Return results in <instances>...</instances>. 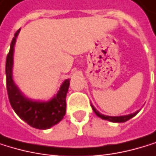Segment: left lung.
Segmentation results:
<instances>
[{"label": "left lung", "mask_w": 156, "mask_h": 156, "mask_svg": "<svg viewBox=\"0 0 156 156\" xmlns=\"http://www.w3.org/2000/svg\"><path fill=\"white\" fill-rule=\"evenodd\" d=\"M91 105V108H92V110H93V112L96 114V115L97 116H99V117H101L102 119H104V120H108V121H110V122H115V123H123V122H126V121H128L129 119H130V118H132L133 116H135L138 113H139V111H136L135 113H133V114H129V115H120V116H110V115H103V114H101L92 105Z\"/></svg>", "instance_id": "8db88e82"}]
</instances>
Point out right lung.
Segmentation results:
<instances>
[{
	"label": "right lung",
	"instance_id": "add662e5",
	"mask_svg": "<svg viewBox=\"0 0 156 156\" xmlns=\"http://www.w3.org/2000/svg\"><path fill=\"white\" fill-rule=\"evenodd\" d=\"M19 31L20 29L16 32L6 58L5 73L9 101L16 115L29 126L38 129H48L59 123L66 115V98L70 80H66L57 93L49 101H36L26 97L13 80L14 47Z\"/></svg>",
	"mask_w": 156,
	"mask_h": 156
}]
</instances>
